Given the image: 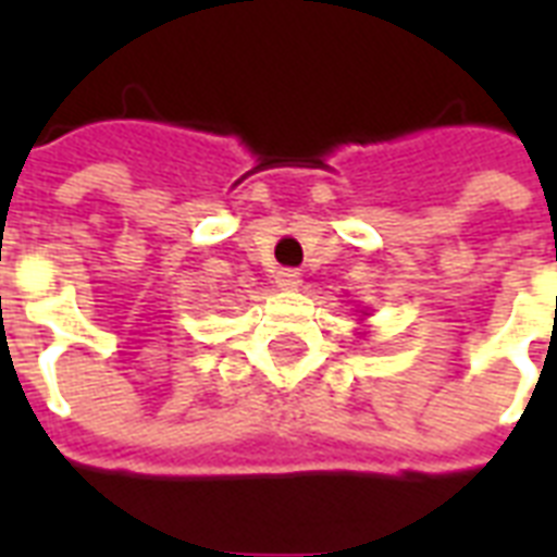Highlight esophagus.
<instances>
[{
	"mask_svg": "<svg viewBox=\"0 0 557 557\" xmlns=\"http://www.w3.org/2000/svg\"><path fill=\"white\" fill-rule=\"evenodd\" d=\"M274 283H277L280 288H297V286H300V271H297V269H280L277 274H274Z\"/></svg>",
	"mask_w": 557,
	"mask_h": 557,
	"instance_id": "obj_1",
	"label": "esophagus"
}]
</instances>
